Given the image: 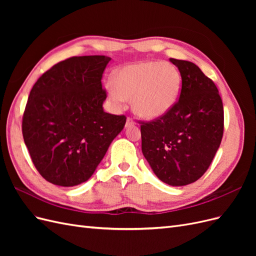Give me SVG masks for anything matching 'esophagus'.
<instances>
[{
	"instance_id": "1",
	"label": "esophagus",
	"mask_w": 256,
	"mask_h": 256,
	"mask_svg": "<svg viewBox=\"0 0 256 256\" xmlns=\"http://www.w3.org/2000/svg\"><path fill=\"white\" fill-rule=\"evenodd\" d=\"M134 122L131 120L130 118H128L127 120H126V127H130V126H134Z\"/></svg>"
}]
</instances>
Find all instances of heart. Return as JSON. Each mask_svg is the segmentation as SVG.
I'll return each instance as SVG.
<instances>
[{
    "label": "heart",
    "instance_id": "1",
    "mask_svg": "<svg viewBox=\"0 0 256 256\" xmlns=\"http://www.w3.org/2000/svg\"><path fill=\"white\" fill-rule=\"evenodd\" d=\"M182 88L178 69L166 62L142 60L118 68L108 85V95L116 104L131 100L134 113L144 120L164 116L176 104Z\"/></svg>",
    "mask_w": 256,
    "mask_h": 256
}]
</instances>
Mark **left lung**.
I'll use <instances>...</instances> for the list:
<instances>
[{
    "label": "left lung",
    "mask_w": 256,
    "mask_h": 256,
    "mask_svg": "<svg viewBox=\"0 0 256 256\" xmlns=\"http://www.w3.org/2000/svg\"><path fill=\"white\" fill-rule=\"evenodd\" d=\"M180 72L182 92L164 116L141 125L142 152L154 173L170 186L196 182L218 150L224 125L216 84L188 60L170 58Z\"/></svg>",
    "instance_id": "1"
}]
</instances>
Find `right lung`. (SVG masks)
Listing matches in <instances>:
<instances>
[{
	"label": "right lung",
	"instance_id": "1",
	"mask_svg": "<svg viewBox=\"0 0 256 256\" xmlns=\"http://www.w3.org/2000/svg\"><path fill=\"white\" fill-rule=\"evenodd\" d=\"M104 56H74L46 72L30 92L22 134L33 164L46 180L74 187L90 180L125 115L104 111Z\"/></svg>",
	"mask_w": 256,
	"mask_h": 256
}]
</instances>
